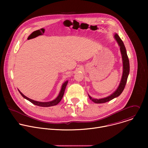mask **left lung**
<instances>
[{"label":"left lung","instance_id":"left-lung-1","mask_svg":"<svg viewBox=\"0 0 148 148\" xmlns=\"http://www.w3.org/2000/svg\"><path fill=\"white\" fill-rule=\"evenodd\" d=\"M114 37L117 41L120 47V50L122 54V61H123V74L122 77V79L120 82L119 86L117 90L111 95L104 98H101V99H94L91 97H90L89 95V98L90 99H91L94 103H105L107 102L108 101H110L112 100V99L118 97L119 95H121V94L123 90L125 88V85L126 84V81H127L128 77L130 73V61H129V58L127 55V53H126V49L124 46V44L123 43V41L121 39V38L119 37V36L115 33L114 35Z\"/></svg>","mask_w":148,"mask_h":148}]
</instances>
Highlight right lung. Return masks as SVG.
<instances>
[{"label": "right lung", "instance_id": "1", "mask_svg": "<svg viewBox=\"0 0 148 148\" xmlns=\"http://www.w3.org/2000/svg\"><path fill=\"white\" fill-rule=\"evenodd\" d=\"M68 81H67L66 82H65L64 84H62V87H61V90L60 91V92L58 95V96L56 98V99H55L54 100L50 101V102H38V101H34L33 99H31L29 98H27V97H26L25 95H24L22 92H21L19 90V92L20 94L22 95V96L25 98V99L29 100L30 102H31L32 103L37 105V106H40V107H51V106H54V105H56L57 104H58L61 100L63 95H64V91L66 88V86L67 85Z\"/></svg>", "mask_w": 148, "mask_h": 148}]
</instances>
